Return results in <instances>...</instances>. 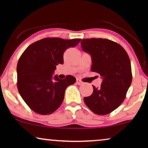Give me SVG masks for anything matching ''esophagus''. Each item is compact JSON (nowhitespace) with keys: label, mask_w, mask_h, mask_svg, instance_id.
Masks as SVG:
<instances>
[{"label":"esophagus","mask_w":148,"mask_h":148,"mask_svg":"<svg viewBox=\"0 0 148 148\" xmlns=\"http://www.w3.org/2000/svg\"><path fill=\"white\" fill-rule=\"evenodd\" d=\"M83 84H84V82H82L80 79H77V84L80 86V85H82Z\"/></svg>","instance_id":"esophagus-1"}]
</instances>
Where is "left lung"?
Listing matches in <instances>:
<instances>
[{
	"label": "left lung",
	"mask_w": 148,
	"mask_h": 148,
	"mask_svg": "<svg viewBox=\"0 0 148 148\" xmlns=\"http://www.w3.org/2000/svg\"><path fill=\"white\" fill-rule=\"evenodd\" d=\"M82 49L92 56L91 70L100 74V88L93 86L92 94L84 98L86 106L98 115L112 112L122 104L132 82L129 57L120 44L103 38L83 39Z\"/></svg>",
	"instance_id": "8db88e82"
}]
</instances>
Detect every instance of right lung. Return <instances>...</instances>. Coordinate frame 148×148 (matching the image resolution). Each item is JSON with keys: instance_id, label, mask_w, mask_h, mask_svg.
<instances>
[{"instance_id": "1", "label": "right lung", "mask_w": 148, "mask_h": 148, "mask_svg": "<svg viewBox=\"0 0 148 148\" xmlns=\"http://www.w3.org/2000/svg\"><path fill=\"white\" fill-rule=\"evenodd\" d=\"M81 39L46 38L30 44L17 62V86L21 98L34 112L50 114L62 103L66 88L76 82L66 75L60 79L52 73L58 64H63V54L75 47Z\"/></svg>"}]
</instances>
